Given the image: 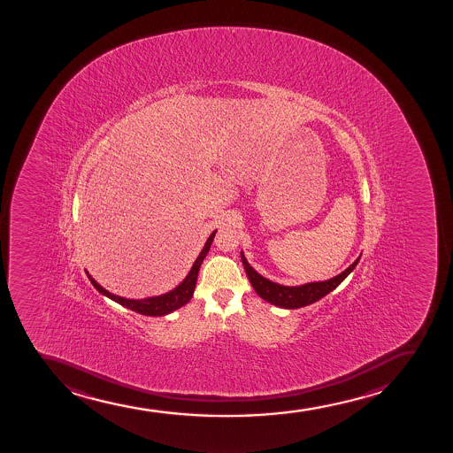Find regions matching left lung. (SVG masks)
Returning a JSON list of instances; mask_svg holds the SVG:
<instances>
[{
	"label": "left lung",
	"mask_w": 453,
	"mask_h": 453,
	"mask_svg": "<svg viewBox=\"0 0 453 453\" xmlns=\"http://www.w3.org/2000/svg\"><path fill=\"white\" fill-rule=\"evenodd\" d=\"M359 257L353 262L350 267L346 268L343 273H340L338 276L333 277L329 280L315 281V283H307V285L303 286H281L267 280L261 274H257L249 265V262L246 261V257L242 253L244 270H246V274H248L249 280L252 283L255 292L268 303H272L277 307H283V309H300V307H304V305L311 304V303H316L320 298H324L326 294L334 291L350 274L353 268L357 267Z\"/></svg>",
	"instance_id": "obj_1"
}]
</instances>
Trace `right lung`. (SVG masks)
<instances>
[{
	"label": "right lung",
	"mask_w": 453,
	"mask_h": 453,
	"mask_svg": "<svg viewBox=\"0 0 453 453\" xmlns=\"http://www.w3.org/2000/svg\"><path fill=\"white\" fill-rule=\"evenodd\" d=\"M215 233L210 235L209 240L205 242V246L201 250L200 255L196 257V261L192 265L191 272L186 276L185 280L181 281L180 285L177 286L176 289H173L168 294L164 296H152V298H146V300H128V298H122V296H115L111 292L105 291L103 286L98 285L94 279H92L88 273V277L91 280L92 285L96 288V291L104 294L105 296H109L111 300L119 303L120 305H124L127 309L133 310L135 313L146 316H164L172 313L174 310L179 309L181 305H185L188 301L191 300L196 291V277H198V272H200L201 264L204 259L205 255L209 253L210 246L211 242L215 238Z\"/></svg>",
	"instance_id": "1"
}]
</instances>
